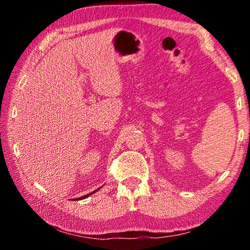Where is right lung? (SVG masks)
I'll use <instances>...</instances> for the list:
<instances>
[{"label":"right lung","mask_w":250,"mask_h":250,"mask_svg":"<svg viewBox=\"0 0 250 250\" xmlns=\"http://www.w3.org/2000/svg\"><path fill=\"white\" fill-rule=\"evenodd\" d=\"M99 188H97L96 191H94V192H91V193H89V194H87V195H84V196H82V197H78V198H75V201H80V200H83V198H86V197H88V196H90V195H92V194L94 193H96L97 191H98Z\"/></svg>","instance_id":"1"}]
</instances>
